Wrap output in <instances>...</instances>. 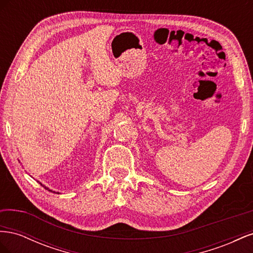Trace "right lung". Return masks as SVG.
Listing matches in <instances>:
<instances>
[{"mask_svg": "<svg viewBox=\"0 0 253 253\" xmlns=\"http://www.w3.org/2000/svg\"><path fill=\"white\" fill-rule=\"evenodd\" d=\"M41 186H43V185H42V183H41ZM43 187H44V186H43ZM44 188H45V189H47V190H48V188H46V187H44ZM48 191H50V190H48Z\"/></svg>", "mask_w": 253, "mask_h": 253, "instance_id": "right-lung-1", "label": "right lung"}]
</instances>
